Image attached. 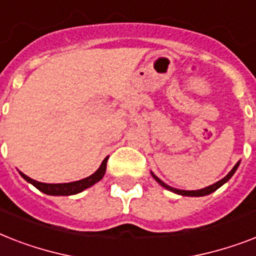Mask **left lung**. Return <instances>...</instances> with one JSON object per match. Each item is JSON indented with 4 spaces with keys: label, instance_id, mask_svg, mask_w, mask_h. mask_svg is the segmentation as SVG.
<instances>
[{
    "label": "left lung",
    "instance_id": "left-lung-1",
    "mask_svg": "<svg viewBox=\"0 0 256 256\" xmlns=\"http://www.w3.org/2000/svg\"><path fill=\"white\" fill-rule=\"evenodd\" d=\"M238 166H239V162L236 164H235L234 168H232V170H231L230 172H228V174H227L226 176H224V178L220 179L219 182L214 183V184H211V186L204 187V188H202V190H192V191H186V190H178V188H172V187L168 186L166 183L162 182V180H160V179L158 178V176H156V175L152 174V176H154V179H156V182L160 183V186H164V188H168V190L172 191V192H176V194H179V195H186V196H203V195H208V194H211V192H214V191L218 190L219 187L222 186V184H224V183H226L227 180H228V179H230L231 176L234 175V172H235V171H236Z\"/></svg>",
    "mask_w": 256,
    "mask_h": 256
}]
</instances>
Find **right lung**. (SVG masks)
Here are the masks:
<instances>
[{"mask_svg": "<svg viewBox=\"0 0 256 256\" xmlns=\"http://www.w3.org/2000/svg\"><path fill=\"white\" fill-rule=\"evenodd\" d=\"M108 158H104L102 164L100 166V168L94 172L92 175L88 176L85 179H81V180H77V182H70V183H42L37 182L34 179L29 178L28 175H25L24 172H20L21 176L25 180H28L29 183H32L34 187H37L38 190L45 192L48 195H74L81 192L88 187L92 186L94 183H96L98 180L102 179V176L104 175V171H106V164H108Z\"/></svg>", "mask_w": 256, "mask_h": 256, "instance_id": "obj_1", "label": "right lung"}]
</instances>
